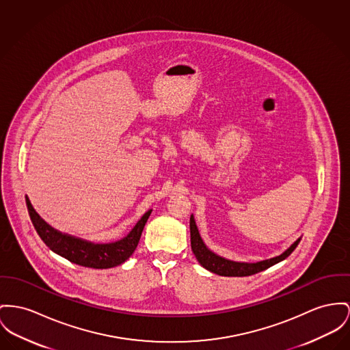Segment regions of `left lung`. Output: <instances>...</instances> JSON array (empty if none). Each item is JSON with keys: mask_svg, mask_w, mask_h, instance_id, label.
<instances>
[{"mask_svg": "<svg viewBox=\"0 0 350 350\" xmlns=\"http://www.w3.org/2000/svg\"><path fill=\"white\" fill-rule=\"evenodd\" d=\"M189 231H191V248H192V252L196 257V260L199 261V264L212 273H216L219 276H228V278L251 276V275H255L257 272H261V271L278 264L289 256L301 240V237H299L288 250H285L279 256L271 257V258L261 260L257 262H241V261L228 260L226 257L219 256L215 252H212L210 248L204 244L203 239L200 237L193 215H191V219H189Z\"/></svg>", "mask_w": 350, "mask_h": 350, "instance_id": "obj_1", "label": "left lung"}]
</instances>
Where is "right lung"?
<instances>
[{"label":"right lung","mask_w":350,"mask_h":350,"mask_svg":"<svg viewBox=\"0 0 350 350\" xmlns=\"http://www.w3.org/2000/svg\"><path fill=\"white\" fill-rule=\"evenodd\" d=\"M26 206L36 231L53 252L68 258L74 264L95 269L117 267L134 254L135 248L138 247L142 231L152 211H147L140 217L135 227L123 239L114 243H93L81 237L71 236L69 233L59 232L58 230L49 226L33 208L27 196Z\"/></svg>","instance_id":"1"}]
</instances>
